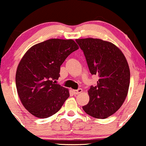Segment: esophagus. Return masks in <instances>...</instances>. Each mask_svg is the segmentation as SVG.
<instances>
[{
	"label": "esophagus",
	"instance_id": "obj_1",
	"mask_svg": "<svg viewBox=\"0 0 146 146\" xmlns=\"http://www.w3.org/2000/svg\"><path fill=\"white\" fill-rule=\"evenodd\" d=\"M83 92V90L81 88H78L77 90H73V92L74 94H78L80 93H81Z\"/></svg>",
	"mask_w": 146,
	"mask_h": 146
}]
</instances>
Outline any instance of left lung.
I'll use <instances>...</instances> for the list:
<instances>
[{
  "label": "left lung",
  "mask_w": 146,
  "mask_h": 146,
  "mask_svg": "<svg viewBox=\"0 0 146 146\" xmlns=\"http://www.w3.org/2000/svg\"><path fill=\"white\" fill-rule=\"evenodd\" d=\"M92 74L98 75L90 86V101L83 106L91 117L106 119L115 113L125 101L130 86V69L123 54L114 44L98 38L76 39Z\"/></svg>",
  "instance_id": "left-lung-1"
}]
</instances>
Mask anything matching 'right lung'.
<instances>
[{"mask_svg":"<svg viewBox=\"0 0 146 146\" xmlns=\"http://www.w3.org/2000/svg\"><path fill=\"white\" fill-rule=\"evenodd\" d=\"M78 49L72 39L52 38L34 45L19 63L16 85L21 103L38 118L51 117L70 96L68 89L56 83L60 65Z\"/></svg>","mask_w":146,"mask_h":146,"instance_id":"add662e5","label":"right lung"}]
</instances>
